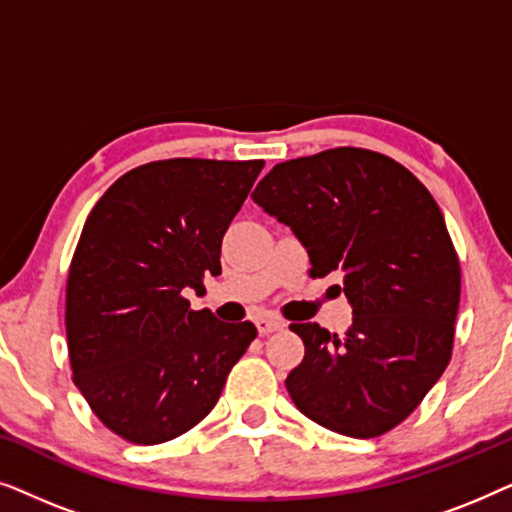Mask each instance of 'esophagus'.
Segmentation results:
<instances>
[{"label":"esophagus","instance_id":"1","mask_svg":"<svg viewBox=\"0 0 512 512\" xmlns=\"http://www.w3.org/2000/svg\"><path fill=\"white\" fill-rule=\"evenodd\" d=\"M286 324L279 317H272V314H263V317L256 319V328L261 335H270L275 331H282Z\"/></svg>","mask_w":512,"mask_h":512}]
</instances>
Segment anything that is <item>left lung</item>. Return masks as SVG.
I'll use <instances>...</instances> for the list:
<instances>
[{
  "mask_svg": "<svg viewBox=\"0 0 512 512\" xmlns=\"http://www.w3.org/2000/svg\"><path fill=\"white\" fill-rule=\"evenodd\" d=\"M251 198L303 242L310 277L338 272L354 312L345 335L291 324L296 408L342 436L391 431L452 359L461 268L433 195L394 158L338 146L275 165Z\"/></svg>",
  "mask_w": 512,
  "mask_h": 512,
  "instance_id": "obj_1",
  "label": "left lung"
}]
</instances>
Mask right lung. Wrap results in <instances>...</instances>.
Masks as SVG:
<instances>
[{
    "mask_svg": "<svg viewBox=\"0 0 512 512\" xmlns=\"http://www.w3.org/2000/svg\"><path fill=\"white\" fill-rule=\"evenodd\" d=\"M263 160L170 158L139 165L88 214L67 275L74 384L97 419L135 445L202 422L256 338L251 321L191 310L221 275L223 235Z\"/></svg>",
    "mask_w": 512,
    "mask_h": 512,
    "instance_id": "right-lung-1",
    "label": "right lung"
}]
</instances>
